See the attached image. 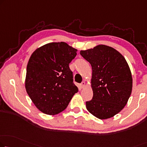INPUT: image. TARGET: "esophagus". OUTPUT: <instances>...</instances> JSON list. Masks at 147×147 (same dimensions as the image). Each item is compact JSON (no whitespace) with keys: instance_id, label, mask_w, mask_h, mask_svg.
Instances as JSON below:
<instances>
[{"instance_id":"34e87169","label":"esophagus","mask_w":147,"mask_h":147,"mask_svg":"<svg viewBox=\"0 0 147 147\" xmlns=\"http://www.w3.org/2000/svg\"><path fill=\"white\" fill-rule=\"evenodd\" d=\"M84 86H85V82H84V81H83V82L80 83V88H84Z\"/></svg>"}]
</instances>
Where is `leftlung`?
I'll use <instances>...</instances> for the list:
<instances>
[{"label": "left lung", "mask_w": 147, "mask_h": 147, "mask_svg": "<svg viewBox=\"0 0 147 147\" xmlns=\"http://www.w3.org/2000/svg\"><path fill=\"white\" fill-rule=\"evenodd\" d=\"M80 53L92 69L93 98L86 102V109L98 119L113 117L123 109L132 92L128 63L119 51L108 45H98Z\"/></svg>", "instance_id": "8db88e82"}]
</instances>
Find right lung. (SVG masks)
I'll return each instance as SVG.
<instances>
[{
	"label": "right lung",
	"mask_w": 147,
	"mask_h": 147,
	"mask_svg": "<svg viewBox=\"0 0 147 147\" xmlns=\"http://www.w3.org/2000/svg\"><path fill=\"white\" fill-rule=\"evenodd\" d=\"M77 49L65 42L47 43L32 54L26 69L25 87L36 108L47 115L67 108L78 89L69 63Z\"/></svg>",
	"instance_id": "right-lung-1"
}]
</instances>
